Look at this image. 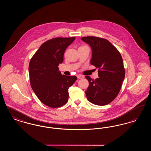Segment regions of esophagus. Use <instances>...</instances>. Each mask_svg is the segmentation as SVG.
Instances as JSON below:
<instances>
[{
    "label": "esophagus",
    "instance_id": "1",
    "mask_svg": "<svg viewBox=\"0 0 151 151\" xmlns=\"http://www.w3.org/2000/svg\"><path fill=\"white\" fill-rule=\"evenodd\" d=\"M77 77H78V79H83L84 78V76L83 75H78Z\"/></svg>",
    "mask_w": 151,
    "mask_h": 151
}]
</instances>
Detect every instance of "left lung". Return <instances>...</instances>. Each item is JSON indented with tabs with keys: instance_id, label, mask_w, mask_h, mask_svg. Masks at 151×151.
Returning <instances> with one entry per match:
<instances>
[{
	"instance_id": "1",
	"label": "left lung",
	"mask_w": 151,
	"mask_h": 151,
	"mask_svg": "<svg viewBox=\"0 0 151 151\" xmlns=\"http://www.w3.org/2000/svg\"><path fill=\"white\" fill-rule=\"evenodd\" d=\"M81 40L92 49L91 64L99 68V78L86 76L89 86L86 91L88 100L96 105H108L116 98L125 77L121 55L108 40L88 36Z\"/></svg>"
}]
</instances>
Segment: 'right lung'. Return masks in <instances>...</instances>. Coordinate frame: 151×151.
<instances>
[{"label": "right lung", "mask_w": 151, "mask_h": 151, "mask_svg": "<svg viewBox=\"0 0 151 151\" xmlns=\"http://www.w3.org/2000/svg\"><path fill=\"white\" fill-rule=\"evenodd\" d=\"M75 37L55 38L41 45L30 59L29 73L30 86L38 99L50 108H59L68 99V88L77 80L59 71L67 47Z\"/></svg>", "instance_id": "right-lung-1"}]
</instances>
